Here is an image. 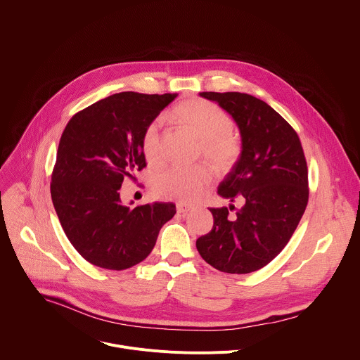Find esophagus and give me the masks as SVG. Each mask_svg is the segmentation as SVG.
<instances>
[{"label": "esophagus", "mask_w": 360, "mask_h": 360, "mask_svg": "<svg viewBox=\"0 0 360 360\" xmlns=\"http://www.w3.org/2000/svg\"><path fill=\"white\" fill-rule=\"evenodd\" d=\"M191 210H192V208L189 207V205H186V203H182V202L176 203V211H178L179 214H188Z\"/></svg>", "instance_id": "esophagus-1"}]
</instances>
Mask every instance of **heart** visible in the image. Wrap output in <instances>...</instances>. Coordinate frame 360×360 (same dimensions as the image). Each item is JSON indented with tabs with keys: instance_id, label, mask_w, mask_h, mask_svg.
I'll return each instance as SVG.
<instances>
[{
	"instance_id": "heart-1",
	"label": "heart",
	"mask_w": 360,
	"mask_h": 360,
	"mask_svg": "<svg viewBox=\"0 0 360 360\" xmlns=\"http://www.w3.org/2000/svg\"><path fill=\"white\" fill-rule=\"evenodd\" d=\"M175 120L191 129L200 139V155L218 172H228L239 161L242 146L232 134L231 117L210 101L192 99L182 102L174 111ZM142 152L149 164H160L161 121H150L141 138ZM214 175L207 165L171 167L155 178L153 189L157 195L181 202H196L212 184Z\"/></svg>"
}]
</instances>
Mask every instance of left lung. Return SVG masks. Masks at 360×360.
<instances>
[{"label": "left lung", "instance_id": "obj_1", "mask_svg": "<svg viewBox=\"0 0 360 360\" xmlns=\"http://www.w3.org/2000/svg\"><path fill=\"white\" fill-rule=\"evenodd\" d=\"M236 122L242 152L218 193L242 207L211 208L212 231L198 238L205 262L226 274L268 265L293 235L309 198L304 153L295 129L265 101L240 92H200Z\"/></svg>", "mask_w": 360, "mask_h": 360}]
</instances>
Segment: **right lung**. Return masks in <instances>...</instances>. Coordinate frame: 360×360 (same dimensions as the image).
<instances>
[{"label": "right lung", "instance_id": "right-lung-1", "mask_svg": "<svg viewBox=\"0 0 360 360\" xmlns=\"http://www.w3.org/2000/svg\"><path fill=\"white\" fill-rule=\"evenodd\" d=\"M176 95L114 94L75 114L63 132L51 198L67 238L95 266L124 271L142 262L176 214L172 202L129 208L120 196L124 178L146 167L145 127Z\"/></svg>", "mask_w": 360, "mask_h": 360}]
</instances>
